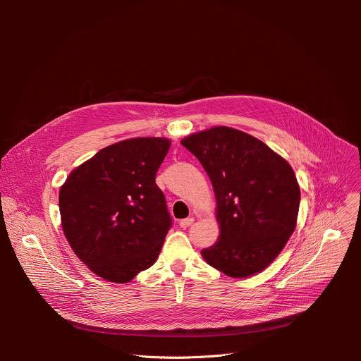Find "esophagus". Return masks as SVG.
<instances>
[{"label":"esophagus","instance_id":"obj_1","mask_svg":"<svg viewBox=\"0 0 361 361\" xmlns=\"http://www.w3.org/2000/svg\"><path fill=\"white\" fill-rule=\"evenodd\" d=\"M193 222H195V218L193 216H188V218L180 221V226H181V228H188V226H190Z\"/></svg>","mask_w":361,"mask_h":361}]
</instances>
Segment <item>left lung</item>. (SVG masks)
<instances>
[{
	"mask_svg": "<svg viewBox=\"0 0 361 361\" xmlns=\"http://www.w3.org/2000/svg\"><path fill=\"white\" fill-rule=\"evenodd\" d=\"M209 176L221 225L203 259L233 278L263 271L294 233L300 187L290 164L259 139L230 127L185 137Z\"/></svg>",
	"mask_w": 361,
	"mask_h": 361,
	"instance_id": "1",
	"label": "left lung"
}]
</instances>
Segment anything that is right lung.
<instances>
[{
  "label": "right lung",
  "instance_id": "right-lung-1",
  "mask_svg": "<svg viewBox=\"0 0 361 361\" xmlns=\"http://www.w3.org/2000/svg\"><path fill=\"white\" fill-rule=\"evenodd\" d=\"M169 146L162 137L114 143L75 168L61 187L66 238L106 281H131L161 253L173 218L155 177Z\"/></svg>",
  "mask_w": 361,
  "mask_h": 361
}]
</instances>
